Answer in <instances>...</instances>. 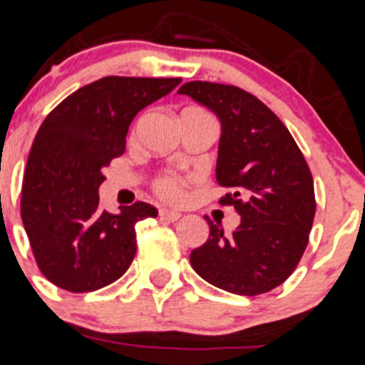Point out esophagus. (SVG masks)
I'll use <instances>...</instances> for the list:
<instances>
[{
    "instance_id": "esophagus-1",
    "label": "esophagus",
    "mask_w": 365,
    "mask_h": 365,
    "mask_svg": "<svg viewBox=\"0 0 365 365\" xmlns=\"http://www.w3.org/2000/svg\"><path fill=\"white\" fill-rule=\"evenodd\" d=\"M160 217H162V220H167V221H178L180 217H182V214L176 212V210H171V209H160Z\"/></svg>"
}]
</instances>
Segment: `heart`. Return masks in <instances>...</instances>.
<instances>
[{"instance_id": "b5f03b06", "label": "heart", "mask_w": 365, "mask_h": 365, "mask_svg": "<svg viewBox=\"0 0 365 365\" xmlns=\"http://www.w3.org/2000/svg\"><path fill=\"white\" fill-rule=\"evenodd\" d=\"M156 192L160 196H163L165 200H178L182 198L183 194V182L178 176H162V178L156 182Z\"/></svg>"}]
</instances>
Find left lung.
Segmentation results:
<instances>
[{"label":"left lung","mask_w":365,"mask_h":365,"mask_svg":"<svg viewBox=\"0 0 365 365\" xmlns=\"http://www.w3.org/2000/svg\"><path fill=\"white\" fill-rule=\"evenodd\" d=\"M180 95L209 108L221 125L216 180L232 194L241 223L225 234L209 221V240L190 252V264L216 288L259 295L290 277L308 245L315 217L309 167L277 115L237 86L192 81Z\"/></svg>","instance_id":"left-lung-1"}]
</instances>
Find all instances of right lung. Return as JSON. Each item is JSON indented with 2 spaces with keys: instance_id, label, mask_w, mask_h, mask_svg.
Wrapping results in <instances>:
<instances>
[{
  "instance_id": "1",
  "label": "right lung",
  "mask_w": 365,
  "mask_h": 365,
  "mask_svg": "<svg viewBox=\"0 0 365 365\" xmlns=\"http://www.w3.org/2000/svg\"><path fill=\"white\" fill-rule=\"evenodd\" d=\"M182 79L104 77L64 98L36 135L21 190V220L43 275L73 294L125 274L136 254V221L156 217L144 202L98 210L104 167L125 149L138 111Z\"/></svg>"
}]
</instances>
